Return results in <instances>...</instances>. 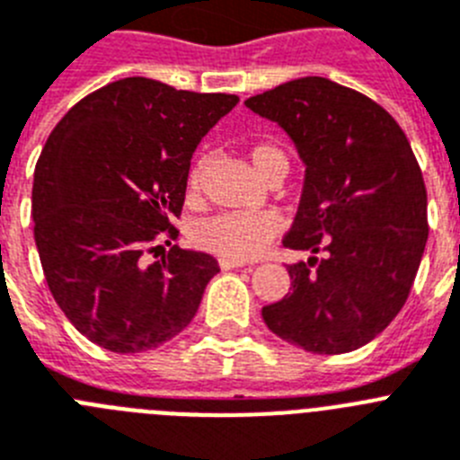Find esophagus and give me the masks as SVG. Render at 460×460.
Wrapping results in <instances>:
<instances>
[{"label":"esophagus","instance_id":"1","mask_svg":"<svg viewBox=\"0 0 460 460\" xmlns=\"http://www.w3.org/2000/svg\"><path fill=\"white\" fill-rule=\"evenodd\" d=\"M247 261H243V259H234V257H219V266H222V270H231V269H243Z\"/></svg>","mask_w":460,"mask_h":460}]
</instances>
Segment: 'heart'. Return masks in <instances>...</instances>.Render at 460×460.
I'll use <instances>...</instances> for the list:
<instances>
[{"mask_svg": "<svg viewBox=\"0 0 460 460\" xmlns=\"http://www.w3.org/2000/svg\"><path fill=\"white\" fill-rule=\"evenodd\" d=\"M250 162L261 178L278 162H287L278 147L259 143L250 150ZM203 181V164H194L187 178V187L197 194ZM278 231V217L270 213H222L206 219L194 231V241L215 254L234 259H250L266 247Z\"/></svg>", "mask_w": 460, "mask_h": 460, "instance_id": "b5f03b06", "label": "heart"}]
</instances>
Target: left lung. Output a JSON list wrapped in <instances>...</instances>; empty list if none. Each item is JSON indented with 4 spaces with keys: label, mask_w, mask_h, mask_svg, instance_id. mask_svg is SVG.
Segmentation results:
<instances>
[{
    "label": "left lung",
    "mask_w": 460,
    "mask_h": 460,
    "mask_svg": "<svg viewBox=\"0 0 460 460\" xmlns=\"http://www.w3.org/2000/svg\"><path fill=\"white\" fill-rule=\"evenodd\" d=\"M245 106L285 131L305 166L282 245L313 257L287 266L291 291L263 307V322L313 354L368 345L405 305L429 238L426 185L407 136L373 99L322 75Z\"/></svg>",
    "instance_id": "1"
}]
</instances>
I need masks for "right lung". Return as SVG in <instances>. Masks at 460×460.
<instances>
[{"label": "right lung", "instance_id": "obj_1", "mask_svg": "<svg viewBox=\"0 0 460 460\" xmlns=\"http://www.w3.org/2000/svg\"><path fill=\"white\" fill-rule=\"evenodd\" d=\"M235 103L134 75L87 94L48 136L34 241L50 294L94 345L153 349L197 314L217 259L178 245L147 254L159 235H178L191 155Z\"/></svg>", "mask_w": 460, "mask_h": 460}]
</instances>
